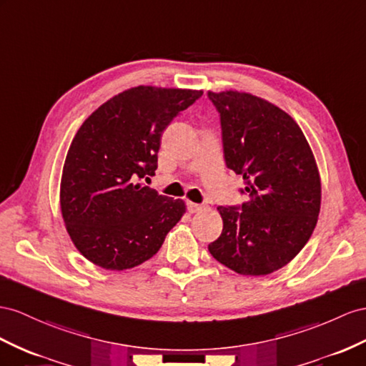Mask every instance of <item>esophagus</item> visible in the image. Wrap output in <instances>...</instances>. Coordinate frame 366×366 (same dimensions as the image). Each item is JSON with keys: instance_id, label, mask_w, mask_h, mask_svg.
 Returning <instances> with one entry per match:
<instances>
[{"instance_id": "esophagus-1", "label": "esophagus", "mask_w": 366, "mask_h": 366, "mask_svg": "<svg viewBox=\"0 0 366 366\" xmlns=\"http://www.w3.org/2000/svg\"><path fill=\"white\" fill-rule=\"evenodd\" d=\"M187 209H189L190 213H198V212H201V210L204 209V205L194 204V202H189V204H187Z\"/></svg>"}]
</instances>
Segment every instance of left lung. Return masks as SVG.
Masks as SVG:
<instances>
[{
	"label": "left lung",
	"mask_w": 366,
	"mask_h": 366,
	"mask_svg": "<svg viewBox=\"0 0 366 366\" xmlns=\"http://www.w3.org/2000/svg\"><path fill=\"white\" fill-rule=\"evenodd\" d=\"M221 116L224 157L250 199L219 205L222 233L209 244L241 275H269L290 263L317 226L320 172L302 128L274 103L241 91H209Z\"/></svg>",
	"instance_id": "obj_1"
}]
</instances>
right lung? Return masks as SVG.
<instances>
[{
    "label": "right lung",
    "instance_id": "right-lung-1",
    "mask_svg": "<svg viewBox=\"0 0 366 366\" xmlns=\"http://www.w3.org/2000/svg\"><path fill=\"white\" fill-rule=\"evenodd\" d=\"M202 89L134 86L83 122L64 159L60 209L74 246L92 264L145 263L187 210L182 199L144 185L157 168L164 129Z\"/></svg>",
    "mask_w": 366,
    "mask_h": 366
}]
</instances>
